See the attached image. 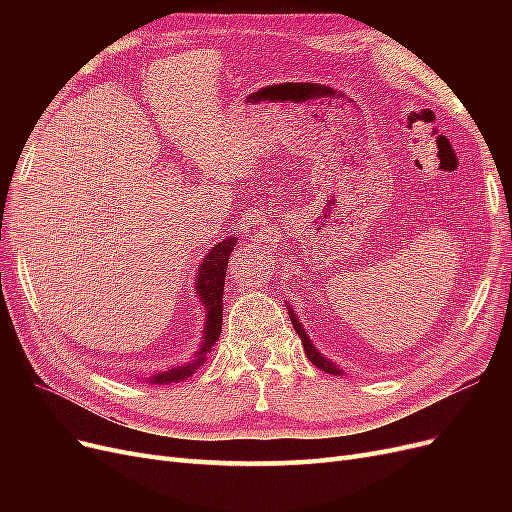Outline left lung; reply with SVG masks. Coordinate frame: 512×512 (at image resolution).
<instances>
[{
    "label": "left lung",
    "instance_id": "left-lung-1",
    "mask_svg": "<svg viewBox=\"0 0 512 512\" xmlns=\"http://www.w3.org/2000/svg\"><path fill=\"white\" fill-rule=\"evenodd\" d=\"M288 314H290V322H292V327H294V331L299 333V337H301V342H303V350H305V354H307V359L312 361L316 367H320L322 371H327V374H335V376H339L342 374V369H337V365H333L329 359H324V356L314 348V344H312V339L307 337V333L303 331V324L299 322V318L294 316V312H292V307H288Z\"/></svg>",
    "mask_w": 512,
    "mask_h": 512
}]
</instances>
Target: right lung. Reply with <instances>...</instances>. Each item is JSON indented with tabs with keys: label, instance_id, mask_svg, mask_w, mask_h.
<instances>
[{
	"label": "right lung",
	"instance_id": "1",
	"mask_svg": "<svg viewBox=\"0 0 512 512\" xmlns=\"http://www.w3.org/2000/svg\"><path fill=\"white\" fill-rule=\"evenodd\" d=\"M237 237H230L220 241L213 250L207 254V258L200 265V271L196 275V292L200 303L205 305L207 320H205V337L203 344H200L198 352L194 354V361L179 365V367H170L168 371H162V374L151 376L149 382L153 384H170V382H179L190 378L194 371L205 363L207 354L211 352L213 344L218 342V337L222 333V297H224V280H226V267H228V256L235 247Z\"/></svg>",
	"mask_w": 512,
	"mask_h": 512
}]
</instances>
